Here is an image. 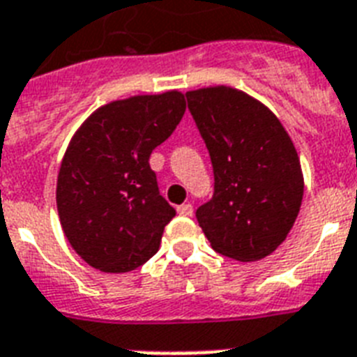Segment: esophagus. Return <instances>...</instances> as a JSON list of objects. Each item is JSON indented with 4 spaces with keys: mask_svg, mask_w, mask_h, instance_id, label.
<instances>
[{
    "mask_svg": "<svg viewBox=\"0 0 357 357\" xmlns=\"http://www.w3.org/2000/svg\"><path fill=\"white\" fill-rule=\"evenodd\" d=\"M176 212L181 213V215H192L193 206L190 204V202H186V204H181V206L176 208Z\"/></svg>",
    "mask_w": 357,
    "mask_h": 357,
    "instance_id": "1",
    "label": "esophagus"
}]
</instances>
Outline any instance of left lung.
Instances as JSON below:
<instances>
[{
	"instance_id": "8db88e82",
	"label": "left lung",
	"mask_w": 357,
	"mask_h": 357,
	"mask_svg": "<svg viewBox=\"0 0 357 357\" xmlns=\"http://www.w3.org/2000/svg\"><path fill=\"white\" fill-rule=\"evenodd\" d=\"M186 99L213 167L212 199L195 212L199 227L219 255L269 256L291 230L304 193L289 134L269 108L234 88H201Z\"/></svg>"
}]
</instances>
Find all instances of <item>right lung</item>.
<instances>
[{
    "instance_id": "right-lung-1",
    "label": "right lung",
    "mask_w": 357,
    "mask_h": 357,
    "mask_svg": "<svg viewBox=\"0 0 357 357\" xmlns=\"http://www.w3.org/2000/svg\"><path fill=\"white\" fill-rule=\"evenodd\" d=\"M186 112L181 92L108 102L75 132L56 181L62 230L88 265L127 273L160 247L175 208L158 190L151 153Z\"/></svg>"
}]
</instances>
